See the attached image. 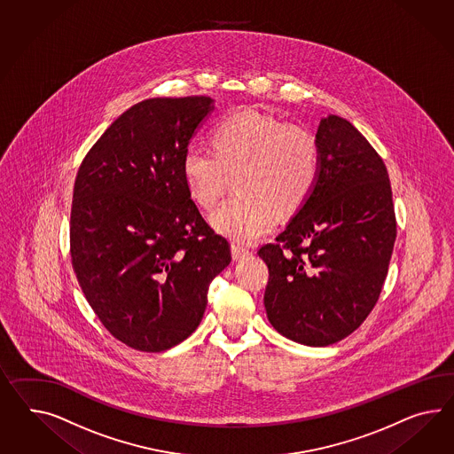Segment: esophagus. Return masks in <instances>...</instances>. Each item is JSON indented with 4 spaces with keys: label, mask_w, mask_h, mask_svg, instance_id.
I'll use <instances>...</instances> for the list:
<instances>
[{
    "label": "esophagus",
    "mask_w": 454,
    "mask_h": 454,
    "mask_svg": "<svg viewBox=\"0 0 454 454\" xmlns=\"http://www.w3.org/2000/svg\"><path fill=\"white\" fill-rule=\"evenodd\" d=\"M231 254H233V259L239 261V259H245L246 256H249V249H246L245 246L231 245Z\"/></svg>",
    "instance_id": "1"
}]
</instances>
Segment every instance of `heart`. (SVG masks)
I'll return each mask as SVG.
<instances>
[{
  "label": "heart",
  "instance_id": "1",
  "mask_svg": "<svg viewBox=\"0 0 454 454\" xmlns=\"http://www.w3.org/2000/svg\"><path fill=\"white\" fill-rule=\"evenodd\" d=\"M213 152L186 148L182 176L190 196L213 208L238 173L239 195L211 215V224L238 243H253L270 231L279 211L302 208L319 178V140L304 125L246 107L213 127Z\"/></svg>",
  "mask_w": 454,
  "mask_h": 454
}]
</instances>
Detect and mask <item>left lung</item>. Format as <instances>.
<instances>
[{
	"instance_id": "left-lung-1",
	"label": "left lung",
	"mask_w": 454,
	"mask_h": 454,
	"mask_svg": "<svg viewBox=\"0 0 454 454\" xmlns=\"http://www.w3.org/2000/svg\"><path fill=\"white\" fill-rule=\"evenodd\" d=\"M317 184L274 245L262 246L272 327L309 347L339 342L377 304L396 221L387 167L339 115L320 119Z\"/></svg>"
}]
</instances>
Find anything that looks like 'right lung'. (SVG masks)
I'll list each match as a JSON object with an SVG mask.
<instances>
[{
  "label": "right lung",
  "mask_w": 454,
  "mask_h": 454,
  "mask_svg": "<svg viewBox=\"0 0 454 454\" xmlns=\"http://www.w3.org/2000/svg\"><path fill=\"white\" fill-rule=\"evenodd\" d=\"M213 98H155L123 112L74 184L71 258L89 306L115 339L163 352L203 319L228 241L196 208L182 159Z\"/></svg>",
  "instance_id": "right-lung-1"
}]
</instances>
